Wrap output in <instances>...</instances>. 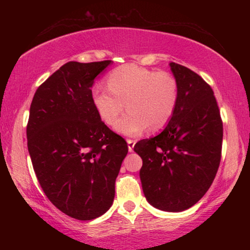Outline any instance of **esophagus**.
I'll return each instance as SVG.
<instances>
[{"instance_id": "esophagus-1", "label": "esophagus", "mask_w": 250, "mask_h": 250, "mask_svg": "<svg viewBox=\"0 0 250 250\" xmlns=\"http://www.w3.org/2000/svg\"><path fill=\"white\" fill-rule=\"evenodd\" d=\"M127 143H128V149H129V151H133L134 146H135V143H136V141H135V140L128 139V140H127Z\"/></svg>"}]
</instances>
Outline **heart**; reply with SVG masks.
<instances>
[{
  "label": "heart",
  "mask_w": 250,
  "mask_h": 250,
  "mask_svg": "<svg viewBox=\"0 0 250 250\" xmlns=\"http://www.w3.org/2000/svg\"><path fill=\"white\" fill-rule=\"evenodd\" d=\"M108 88L95 85L91 101L100 119L114 125L127 105L128 114L116 125L127 136L165 129L173 119L180 100L176 77L169 71H155L135 64H123L107 76Z\"/></svg>",
  "instance_id": "b5f03b06"
}]
</instances>
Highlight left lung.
I'll list each match as a JSON object with an SVG mask.
<instances>
[{"instance_id":"left-lung-1","label":"left lung","mask_w":250,"mask_h":250,"mask_svg":"<svg viewBox=\"0 0 250 250\" xmlns=\"http://www.w3.org/2000/svg\"><path fill=\"white\" fill-rule=\"evenodd\" d=\"M180 87L173 119L161 134L141 140L134 150L146 199L155 208L182 211L207 193L216 176L223 125L210 85L185 65L170 62Z\"/></svg>"}]
</instances>
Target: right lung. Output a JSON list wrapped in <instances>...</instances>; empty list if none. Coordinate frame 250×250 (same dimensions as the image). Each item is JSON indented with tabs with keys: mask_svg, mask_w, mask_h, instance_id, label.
<instances>
[{
	"mask_svg": "<svg viewBox=\"0 0 250 250\" xmlns=\"http://www.w3.org/2000/svg\"><path fill=\"white\" fill-rule=\"evenodd\" d=\"M68 62L37 88L27 125L40 186L57 209L89 221L113 205L128 145L101 121L91 101L95 77L110 64Z\"/></svg>",
	"mask_w": 250,
	"mask_h": 250,
	"instance_id": "1",
	"label": "right lung"
}]
</instances>
